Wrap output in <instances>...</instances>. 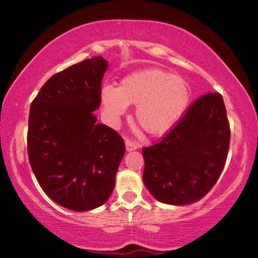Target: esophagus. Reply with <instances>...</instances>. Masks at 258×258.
Masks as SVG:
<instances>
[{
  "mask_svg": "<svg viewBox=\"0 0 258 258\" xmlns=\"http://www.w3.org/2000/svg\"><path fill=\"white\" fill-rule=\"evenodd\" d=\"M125 148H126V151L130 152V151H133V150H137L139 148V143L138 142H134L132 140H125Z\"/></svg>",
  "mask_w": 258,
  "mask_h": 258,
  "instance_id": "obj_1",
  "label": "esophagus"
}]
</instances>
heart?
Instances as JSON below:
<instances>
[{
	"mask_svg": "<svg viewBox=\"0 0 258 258\" xmlns=\"http://www.w3.org/2000/svg\"><path fill=\"white\" fill-rule=\"evenodd\" d=\"M104 118L116 125L135 104L138 123L152 135L164 134L181 118L189 102V89L183 78L159 69H145L126 75L117 89L103 85L100 92Z\"/></svg>",
	"mask_w": 258,
	"mask_h": 258,
	"instance_id": "b5f03b06",
	"label": "heart"
}]
</instances>
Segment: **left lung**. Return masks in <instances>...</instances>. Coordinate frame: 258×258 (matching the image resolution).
Segmentation results:
<instances>
[{
    "label": "left lung",
    "mask_w": 258,
    "mask_h": 258,
    "mask_svg": "<svg viewBox=\"0 0 258 258\" xmlns=\"http://www.w3.org/2000/svg\"><path fill=\"white\" fill-rule=\"evenodd\" d=\"M229 146L223 98L205 94L159 143L143 148V183L163 204L184 206L198 202L220 177Z\"/></svg>",
    "instance_id": "1"
}]
</instances>
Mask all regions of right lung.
Instances as JSON below:
<instances>
[{
  "label": "right lung",
  "mask_w": 258,
  "mask_h": 258,
  "mask_svg": "<svg viewBox=\"0 0 258 258\" xmlns=\"http://www.w3.org/2000/svg\"><path fill=\"white\" fill-rule=\"evenodd\" d=\"M107 69L102 56L73 64L52 76L30 104L29 164L47 197L71 211L107 202L125 154L120 135L94 113Z\"/></svg>",
  "instance_id": "obj_1"
}]
</instances>
